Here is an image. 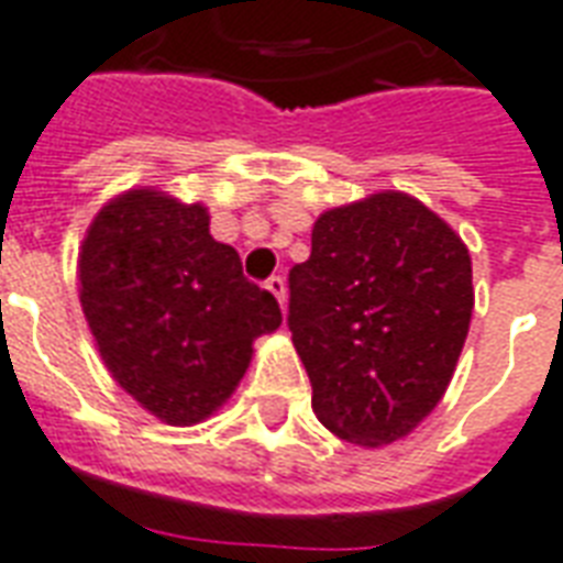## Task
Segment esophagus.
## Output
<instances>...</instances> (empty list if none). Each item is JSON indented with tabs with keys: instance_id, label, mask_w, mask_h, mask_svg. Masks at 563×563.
<instances>
[{
	"instance_id": "34e87169",
	"label": "esophagus",
	"mask_w": 563,
	"mask_h": 563,
	"mask_svg": "<svg viewBox=\"0 0 563 563\" xmlns=\"http://www.w3.org/2000/svg\"><path fill=\"white\" fill-rule=\"evenodd\" d=\"M265 289L280 301V307H286V280H283V277H268V280H265Z\"/></svg>"
}]
</instances>
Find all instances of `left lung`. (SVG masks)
Wrapping results in <instances>:
<instances>
[{
	"label": "left lung",
	"instance_id": "left-lung-1",
	"mask_svg": "<svg viewBox=\"0 0 563 563\" xmlns=\"http://www.w3.org/2000/svg\"><path fill=\"white\" fill-rule=\"evenodd\" d=\"M472 310L468 247L420 199L382 190L319 214L289 271L316 418L361 448L406 439L451 385Z\"/></svg>",
	"mask_w": 563,
	"mask_h": 563
}]
</instances>
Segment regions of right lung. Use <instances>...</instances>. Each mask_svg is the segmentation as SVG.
Returning <instances> with one entry per match:
<instances>
[{
  "instance_id": "obj_1",
  "label": "right lung",
  "mask_w": 563,
  "mask_h": 563,
  "mask_svg": "<svg viewBox=\"0 0 563 563\" xmlns=\"http://www.w3.org/2000/svg\"><path fill=\"white\" fill-rule=\"evenodd\" d=\"M208 208L133 187L82 239L80 303L103 366L148 415L194 427L232 397L253 340L283 322L277 298L208 232Z\"/></svg>"
}]
</instances>
